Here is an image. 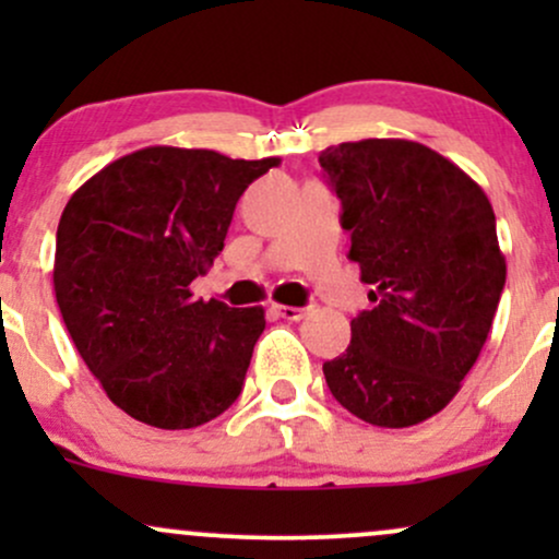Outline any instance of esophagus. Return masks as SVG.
<instances>
[{
    "label": "esophagus",
    "instance_id": "obj_1",
    "mask_svg": "<svg viewBox=\"0 0 559 559\" xmlns=\"http://www.w3.org/2000/svg\"><path fill=\"white\" fill-rule=\"evenodd\" d=\"M271 310L275 312L278 318L284 320H301L307 316L305 307H288V305H271Z\"/></svg>",
    "mask_w": 559,
    "mask_h": 559
}]
</instances>
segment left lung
<instances>
[{
  "label": "left lung",
  "mask_w": 559,
  "mask_h": 559,
  "mask_svg": "<svg viewBox=\"0 0 559 559\" xmlns=\"http://www.w3.org/2000/svg\"><path fill=\"white\" fill-rule=\"evenodd\" d=\"M318 159L373 286L325 383L370 426H418L454 400L497 316L507 265L491 202L418 141H346Z\"/></svg>",
  "instance_id": "1"
}]
</instances>
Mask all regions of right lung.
I'll use <instances>...</instances> for the list:
<instances>
[{"label":"right lung","mask_w":559,"mask_h":559,"mask_svg":"<svg viewBox=\"0 0 559 559\" xmlns=\"http://www.w3.org/2000/svg\"><path fill=\"white\" fill-rule=\"evenodd\" d=\"M278 157L146 146L70 197L57 226L55 297L70 338L123 413L183 431L239 400L262 307L191 297L223 252L236 202Z\"/></svg>","instance_id":"1"}]
</instances>
